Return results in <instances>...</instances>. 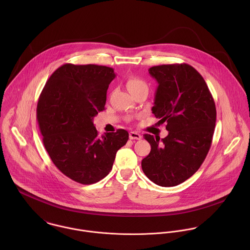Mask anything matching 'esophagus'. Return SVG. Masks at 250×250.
Returning a JSON list of instances; mask_svg holds the SVG:
<instances>
[{
	"instance_id": "34e87169",
	"label": "esophagus",
	"mask_w": 250,
	"mask_h": 250,
	"mask_svg": "<svg viewBox=\"0 0 250 250\" xmlns=\"http://www.w3.org/2000/svg\"><path fill=\"white\" fill-rule=\"evenodd\" d=\"M129 138H130V140H141L143 137H142V135H140L137 132H130Z\"/></svg>"
}]
</instances>
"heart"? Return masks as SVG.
<instances>
[{"instance_id": "b5f03b06", "label": "heart", "mask_w": 250, "mask_h": 250, "mask_svg": "<svg viewBox=\"0 0 250 250\" xmlns=\"http://www.w3.org/2000/svg\"><path fill=\"white\" fill-rule=\"evenodd\" d=\"M143 86H147V85L143 80H141L137 77H130L127 81V87L130 92L135 89H138L140 87H143Z\"/></svg>"}]
</instances>
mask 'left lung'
<instances>
[{
    "instance_id": "left-lung-1",
    "label": "left lung",
    "mask_w": 250,
    "mask_h": 250,
    "mask_svg": "<svg viewBox=\"0 0 250 250\" xmlns=\"http://www.w3.org/2000/svg\"><path fill=\"white\" fill-rule=\"evenodd\" d=\"M159 83L152 112L167 123L168 135H143L151 151L142 161L144 174L161 187H174L203 164L213 141L216 109L203 77L187 63L148 69Z\"/></svg>"
}]
</instances>
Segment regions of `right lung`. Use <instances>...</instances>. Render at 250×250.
I'll return each instance as SVG.
<instances>
[{"mask_svg": "<svg viewBox=\"0 0 250 250\" xmlns=\"http://www.w3.org/2000/svg\"><path fill=\"white\" fill-rule=\"evenodd\" d=\"M114 78L111 67L65 63L51 75L38 98L36 119L46 151L61 172L83 185L105 178L129 140L124 129L100 138L93 124L105 109Z\"/></svg>", "mask_w": 250, "mask_h": 250, "instance_id": "right-lung-1", "label": "right lung"}]
</instances>
